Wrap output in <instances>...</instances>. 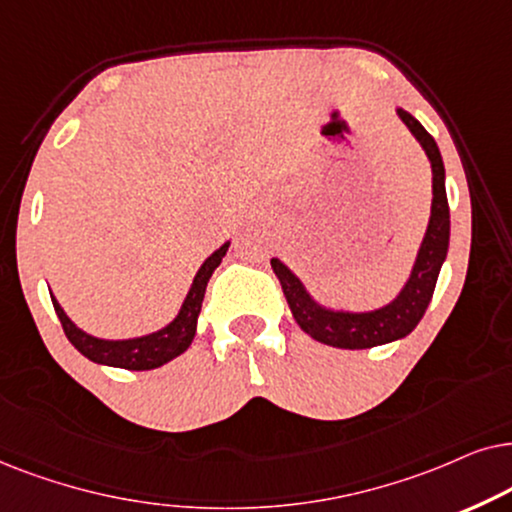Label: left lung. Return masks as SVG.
<instances>
[{"mask_svg": "<svg viewBox=\"0 0 512 512\" xmlns=\"http://www.w3.org/2000/svg\"><path fill=\"white\" fill-rule=\"evenodd\" d=\"M395 112L410 128L414 138L419 140V145L424 147L433 170L431 220H428V229L417 252V260H414L412 274L407 278L405 288L398 292V297L374 311L327 309L306 292L304 283L278 257L271 260V269L281 281L283 295L288 299L297 325L316 342L335 346V349H372V346L395 342V339L410 335L414 327L419 325V320L424 318L428 304H431L440 267L447 257L449 206L445 192V163H442L440 149L431 138V133L410 112H405L403 107H398Z\"/></svg>", "mask_w": 512, "mask_h": 512, "instance_id": "8db88e82", "label": "left lung"}]
</instances>
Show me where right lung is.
Here are the masks:
<instances>
[{"instance_id":"obj_1","label":"right lung","mask_w":512,"mask_h":512,"mask_svg":"<svg viewBox=\"0 0 512 512\" xmlns=\"http://www.w3.org/2000/svg\"><path fill=\"white\" fill-rule=\"evenodd\" d=\"M229 241L220 245L206 262L201 264V269L196 271L192 288H189L185 302L180 306V313L170 320L166 327L152 332L145 337H133V339H100L88 335V332L79 330L77 325L67 318L63 306L58 304V299L51 295L53 309H56L60 325H63L67 339H70L74 349L81 356L98 365L109 367H124V370H154V367L166 365L168 360H173L185 353L192 344L196 335V320H199L203 295H206V285L213 276V271L220 267L222 257L227 255Z\"/></svg>"}]
</instances>
